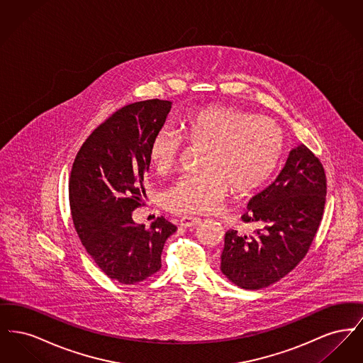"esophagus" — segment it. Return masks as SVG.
I'll return each instance as SVG.
<instances>
[{
    "label": "esophagus",
    "mask_w": 363,
    "mask_h": 363,
    "mask_svg": "<svg viewBox=\"0 0 363 363\" xmlns=\"http://www.w3.org/2000/svg\"><path fill=\"white\" fill-rule=\"evenodd\" d=\"M199 223H200V218H196V216H182L179 219L181 227H193V225H197Z\"/></svg>",
    "instance_id": "1"
}]
</instances>
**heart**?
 I'll return each instance as SVG.
<instances>
[{"mask_svg": "<svg viewBox=\"0 0 363 363\" xmlns=\"http://www.w3.org/2000/svg\"><path fill=\"white\" fill-rule=\"evenodd\" d=\"M182 130L190 147H204L200 163L206 170L185 175L166 190L164 206L174 213H209L220 207L230 188L237 194L259 189L277 170L284 150L277 122L233 106L200 108L184 121ZM182 148L177 130H156L148 147L156 173H170Z\"/></svg>", "mask_w": 363, "mask_h": 363, "instance_id": "obj_1", "label": "heart"}]
</instances>
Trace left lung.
I'll list each match as a JSON object with an SVG mask.
<instances>
[{
  "mask_svg": "<svg viewBox=\"0 0 363 363\" xmlns=\"http://www.w3.org/2000/svg\"><path fill=\"white\" fill-rule=\"evenodd\" d=\"M327 175L320 159L301 144L290 151L277 179L256 194L242 215L252 234L225 233L222 272L245 290L268 287L303 259L321 223Z\"/></svg>",
  "mask_w": 363,
  "mask_h": 363,
  "instance_id": "left-lung-1",
  "label": "left lung"
}]
</instances>
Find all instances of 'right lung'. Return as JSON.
Returning <instances> with one entry per match:
<instances>
[{
  "label": "right lung",
  "mask_w": 363,
  "mask_h": 363,
  "mask_svg": "<svg viewBox=\"0 0 363 363\" xmlns=\"http://www.w3.org/2000/svg\"><path fill=\"white\" fill-rule=\"evenodd\" d=\"M172 102L141 101L123 106L83 143L69 178L70 213L88 255L122 284L152 277L162 267L166 240L177 225L163 216L150 228L132 212L144 206L148 147L170 113Z\"/></svg>",
  "instance_id": "1"
}]
</instances>
